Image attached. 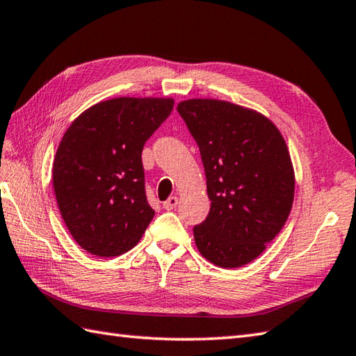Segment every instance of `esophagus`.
<instances>
[{
    "label": "esophagus",
    "mask_w": 356,
    "mask_h": 356,
    "mask_svg": "<svg viewBox=\"0 0 356 356\" xmlns=\"http://www.w3.org/2000/svg\"><path fill=\"white\" fill-rule=\"evenodd\" d=\"M177 204H179V199L176 196H171L168 200L163 202V208L165 210H174V208L177 207Z\"/></svg>",
    "instance_id": "esophagus-1"
}]
</instances>
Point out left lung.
<instances>
[{"instance_id":"left-lung-1","label":"left lung","mask_w":356,"mask_h":356,"mask_svg":"<svg viewBox=\"0 0 356 356\" xmlns=\"http://www.w3.org/2000/svg\"><path fill=\"white\" fill-rule=\"evenodd\" d=\"M196 140L211 208L193 228L197 250L222 268L256 259L287 220L295 172L287 145L273 122L224 100L177 104Z\"/></svg>"}]
</instances>
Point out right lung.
Masks as SVG:
<instances>
[{
    "instance_id": "1",
    "label": "right lung",
    "mask_w": 356,
    "mask_h": 356,
    "mask_svg": "<svg viewBox=\"0 0 356 356\" xmlns=\"http://www.w3.org/2000/svg\"><path fill=\"white\" fill-rule=\"evenodd\" d=\"M172 99L118 97L72 122L54 160L61 218L88 253L114 257L137 245L154 218L145 193V142L171 114Z\"/></svg>"
}]
</instances>
